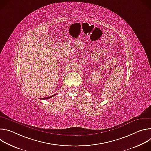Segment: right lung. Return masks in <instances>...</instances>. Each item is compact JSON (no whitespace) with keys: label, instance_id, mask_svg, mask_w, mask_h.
Here are the masks:
<instances>
[{"label":"right lung","instance_id":"add662e5","mask_svg":"<svg viewBox=\"0 0 151 151\" xmlns=\"http://www.w3.org/2000/svg\"><path fill=\"white\" fill-rule=\"evenodd\" d=\"M55 94H54V95H52V96H50V97H44V98H40L39 99H40V100H48V99H50L51 97L54 96Z\"/></svg>","mask_w":151,"mask_h":151}]
</instances>
